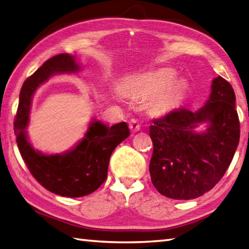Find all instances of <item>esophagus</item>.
<instances>
[{"label":"esophagus","instance_id":"34e87169","mask_svg":"<svg viewBox=\"0 0 249 249\" xmlns=\"http://www.w3.org/2000/svg\"><path fill=\"white\" fill-rule=\"evenodd\" d=\"M129 128L132 132H137V131H140V129H141V124L136 119H131L129 121Z\"/></svg>","mask_w":249,"mask_h":249}]
</instances>
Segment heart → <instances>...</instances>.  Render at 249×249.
Instances as JSON below:
<instances>
[{
  "mask_svg": "<svg viewBox=\"0 0 249 249\" xmlns=\"http://www.w3.org/2000/svg\"><path fill=\"white\" fill-rule=\"evenodd\" d=\"M174 79L175 73L173 71L169 69H161L130 83L128 85V91L136 97L151 98L171 84ZM177 93H178V89L175 85L169 86L156 99L153 104L154 107L160 110L167 109L175 101Z\"/></svg>",
  "mask_w": 249,
  "mask_h": 249,
  "instance_id": "b5f03b06",
  "label": "heart"
}]
</instances>
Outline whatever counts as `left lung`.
<instances>
[{"label":"left lung","mask_w":249,"mask_h":249,"mask_svg":"<svg viewBox=\"0 0 249 249\" xmlns=\"http://www.w3.org/2000/svg\"><path fill=\"white\" fill-rule=\"evenodd\" d=\"M209 122L203 134L194 131ZM151 181L160 194L189 200L212 190L232 161L240 141L235 95L222 76L213 80L209 100L197 112L176 108L152 120Z\"/></svg>","instance_id":"1"}]
</instances>
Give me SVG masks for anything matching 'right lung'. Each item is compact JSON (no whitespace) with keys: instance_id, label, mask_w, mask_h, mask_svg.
<instances>
[{"instance_id":"1","label":"right lung","mask_w":249,"mask_h":249,"mask_svg":"<svg viewBox=\"0 0 249 249\" xmlns=\"http://www.w3.org/2000/svg\"><path fill=\"white\" fill-rule=\"evenodd\" d=\"M78 70L74 56L69 54L49 58L22 85L14 123L19 151L32 176L48 191L71 198L90 194L106 181L110 154L130 135L125 123L107 126L100 121H92L84 139L72 150L46 156L33 149L25 131L33 93L52 74Z\"/></svg>"}]
</instances>
